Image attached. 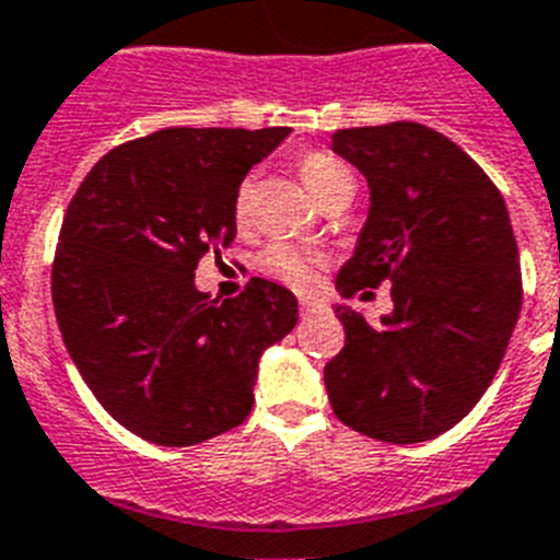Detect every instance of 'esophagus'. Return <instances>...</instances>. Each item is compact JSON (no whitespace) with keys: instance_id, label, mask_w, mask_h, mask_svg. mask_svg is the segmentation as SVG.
Instances as JSON below:
<instances>
[{"instance_id":"obj_1","label":"esophagus","mask_w":560,"mask_h":560,"mask_svg":"<svg viewBox=\"0 0 560 560\" xmlns=\"http://www.w3.org/2000/svg\"><path fill=\"white\" fill-rule=\"evenodd\" d=\"M320 308H326V303L320 298H300V312L303 314L320 312Z\"/></svg>"}]
</instances>
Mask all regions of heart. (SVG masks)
Segmentation results:
<instances>
[{"mask_svg": "<svg viewBox=\"0 0 560 560\" xmlns=\"http://www.w3.org/2000/svg\"><path fill=\"white\" fill-rule=\"evenodd\" d=\"M298 171L303 186L308 188V194L317 202H326L331 194L340 191L343 186H354L349 168L331 154H323V151H308V154L300 156ZM252 179H243L237 194H234V220L237 223H246L248 214H252ZM260 269L266 275L277 277V280H283V283L294 285V289H308L314 283V277H317V257L303 252V248L277 243V246H269L260 254Z\"/></svg>", "mask_w": 560, "mask_h": 560, "instance_id": "heart-1", "label": "heart"}]
</instances>
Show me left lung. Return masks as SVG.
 Returning a JSON list of instances; mask_svg holds the SVG:
<instances>
[{
  "label": "left lung",
  "mask_w": 560,
  "mask_h": 560,
  "mask_svg": "<svg viewBox=\"0 0 560 560\" xmlns=\"http://www.w3.org/2000/svg\"><path fill=\"white\" fill-rule=\"evenodd\" d=\"M331 151L369 186L337 291L352 298L392 280L395 303L381 323L335 306L346 346L323 369L331 409L360 435L432 441L472 412L518 323L510 211L472 156L427 125L343 128Z\"/></svg>",
  "instance_id": "obj_1"
}]
</instances>
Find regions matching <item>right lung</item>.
<instances>
[{"mask_svg": "<svg viewBox=\"0 0 560 560\" xmlns=\"http://www.w3.org/2000/svg\"><path fill=\"white\" fill-rule=\"evenodd\" d=\"M291 128H165L88 171L65 211L54 312L82 381L128 432L194 446L240 427L260 358L298 323L285 285L243 294L194 285L208 252L237 237L234 194Z\"/></svg>", "mask_w": 560, "mask_h": 560, "instance_id": "obj_1", "label": "right lung"}]
</instances>
